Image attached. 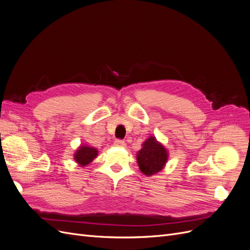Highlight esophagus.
Returning a JSON list of instances; mask_svg holds the SVG:
<instances>
[{"label":"esophagus","mask_w":250,"mask_h":250,"mask_svg":"<svg viewBox=\"0 0 250 250\" xmlns=\"http://www.w3.org/2000/svg\"><path fill=\"white\" fill-rule=\"evenodd\" d=\"M113 145H115L116 147H119V148H124L126 146V144L123 141L117 140V141H115V143H113Z\"/></svg>","instance_id":"esophagus-1"}]
</instances>
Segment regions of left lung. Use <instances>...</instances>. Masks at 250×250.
Wrapping results in <instances>:
<instances>
[{"mask_svg":"<svg viewBox=\"0 0 250 250\" xmlns=\"http://www.w3.org/2000/svg\"><path fill=\"white\" fill-rule=\"evenodd\" d=\"M168 150L155 137H150L142 144L137 153V162L141 172L146 176H152L162 171L168 162Z\"/></svg>","mask_w":250,"mask_h":250,"instance_id":"1","label":"left lung"}]
</instances>
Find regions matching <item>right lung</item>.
Here are the masks:
<instances>
[{"label": "right lung", "mask_w": 250, "mask_h": 250, "mask_svg": "<svg viewBox=\"0 0 250 250\" xmlns=\"http://www.w3.org/2000/svg\"><path fill=\"white\" fill-rule=\"evenodd\" d=\"M98 152H99V151L96 148L82 145L81 144L78 149L75 151L74 160L80 167H85V166L89 165L98 156Z\"/></svg>", "instance_id": "right-lung-1"}]
</instances>
